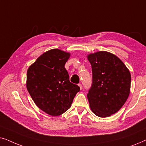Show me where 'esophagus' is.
<instances>
[{
  "mask_svg": "<svg viewBox=\"0 0 146 146\" xmlns=\"http://www.w3.org/2000/svg\"><path fill=\"white\" fill-rule=\"evenodd\" d=\"M78 86H79V87H80V90L82 89V85L81 84H78Z\"/></svg>",
  "mask_w": 146,
  "mask_h": 146,
  "instance_id": "34e87169",
  "label": "esophagus"
}]
</instances>
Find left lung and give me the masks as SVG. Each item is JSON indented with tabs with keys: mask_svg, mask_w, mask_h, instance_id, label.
I'll return each instance as SVG.
<instances>
[{
	"mask_svg": "<svg viewBox=\"0 0 146 146\" xmlns=\"http://www.w3.org/2000/svg\"><path fill=\"white\" fill-rule=\"evenodd\" d=\"M92 82L87 94L92 111L98 116L108 117L117 112L127 100L131 75L116 56L105 51L88 55Z\"/></svg>",
	"mask_w": 146,
	"mask_h": 146,
	"instance_id": "left-lung-1",
	"label": "left lung"
}]
</instances>
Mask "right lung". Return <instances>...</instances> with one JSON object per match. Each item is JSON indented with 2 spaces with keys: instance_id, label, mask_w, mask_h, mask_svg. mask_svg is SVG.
Wrapping results in <instances>:
<instances>
[{
  "instance_id": "1",
  "label": "right lung",
  "mask_w": 146,
  "mask_h": 146,
  "mask_svg": "<svg viewBox=\"0 0 146 146\" xmlns=\"http://www.w3.org/2000/svg\"><path fill=\"white\" fill-rule=\"evenodd\" d=\"M70 54L52 49L38 58L27 71V88L40 109L56 116L70 108L80 87L69 80L64 65Z\"/></svg>"
}]
</instances>
